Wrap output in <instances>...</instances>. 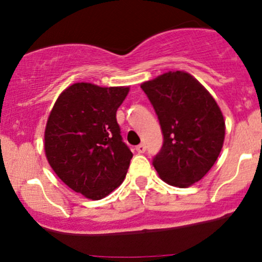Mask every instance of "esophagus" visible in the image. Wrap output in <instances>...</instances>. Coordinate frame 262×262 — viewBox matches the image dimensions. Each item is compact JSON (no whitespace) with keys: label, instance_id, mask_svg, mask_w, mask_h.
<instances>
[{"label":"esophagus","instance_id":"1","mask_svg":"<svg viewBox=\"0 0 262 262\" xmlns=\"http://www.w3.org/2000/svg\"><path fill=\"white\" fill-rule=\"evenodd\" d=\"M135 150H137L139 154H144L145 150H146V146H145V144H139L137 147H135Z\"/></svg>","mask_w":262,"mask_h":262}]
</instances>
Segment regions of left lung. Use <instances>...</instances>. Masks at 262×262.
Returning <instances> with one entry per match:
<instances>
[{
	"instance_id": "left-lung-1",
	"label": "left lung",
	"mask_w": 262,
	"mask_h": 262,
	"mask_svg": "<svg viewBox=\"0 0 262 262\" xmlns=\"http://www.w3.org/2000/svg\"><path fill=\"white\" fill-rule=\"evenodd\" d=\"M154 106L163 144L152 165L162 181L187 188L215 165L225 140V119L211 94L187 72H168L141 84Z\"/></svg>"
}]
</instances>
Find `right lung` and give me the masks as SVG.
Listing matches in <instances>:
<instances>
[{
    "instance_id": "obj_1",
    "label": "right lung",
    "mask_w": 262,
    "mask_h": 262,
    "mask_svg": "<svg viewBox=\"0 0 262 262\" xmlns=\"http://www.w3.org/2000/svg\"><path fill=\"white\" fill-rule=\"evenodd\" d=\"M128 86H68L53 105L45 154L58 178L85 198L100 200L122 184L133 154L123 143L116 112Z\"/></svg>"
}]
</instances>
